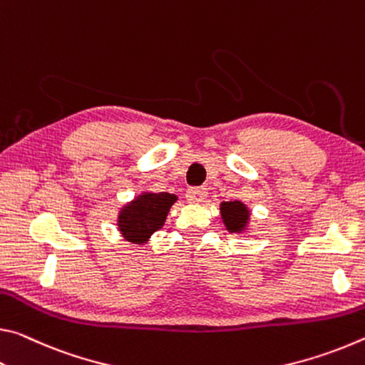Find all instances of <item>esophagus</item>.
<instances>
[{
	"label": "esophagus",
	"mask_w": 365,
	"mask_h": 365,
	"mask_svg": "<svg viewBox=\"0 0 365 365\" xmlns=\"http://www.w3.org/2000/svg\"><path fill=\"white\" fill-rule=\"evenodd\" d=\"M207 189L205 187H190L186 192V199L190 204H202L207 197Z\"/></svg>",
	"instance_id": "esophagus-1"
}]
</instances>
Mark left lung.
I'll return each instance as SVG.
<instances>
[{
  "label": "left lung",
  "mask_w": 365,
  "mask_h": 365,
  "mask_svg": "<svg viewBox=\"0 0 365 365\" xmlns=\"http://www.w3.org/2000/svg\"><path fill=\"white\" fill-rule=\"evenodd\" d=\"M220 212H222L223 223L226 230L230 232H242L246 231L249 225V217L250 212L249 208L239 200L232 202H222L220 205Z\"/></svg>",
  "instance_id": "obj_1"
}]
</instances>
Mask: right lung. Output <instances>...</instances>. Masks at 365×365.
Wrapping results in <instances>:
<instances>
[{"label":"right lung","instance_id":"add662e5","mask_svg":"<svg viewBox=\"0 0 365 365\" xmlns=\"http://www.w3.org/2000/svg\"><path fill=\"white\" fill-rule=\"evenodd\" d=\"M178 200L168 192H142L121 208L118 215V230L129 242H147L155 231L165 225L171 205Z\"/></svg>","mask_w":365,"mask_h":365}]
</instances>
